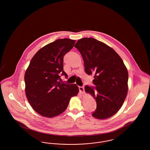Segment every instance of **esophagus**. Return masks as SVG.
<instances>
[{
	"mask_svg": "<svg viewBox=\"0 0 150 150\" xmlns=\"http://www.w3.org/2000/svg\"><path fill=\"white\" fill-rule=\"evenodd\" d=\"M79 92L82 94L84 93V86H79Z\"/></svg>",
	"mask_w": 150,
	"mask_h": 150,
	"instance_id": "obj_1",
	"label": "esophagus"
}]
</instances>
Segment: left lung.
<instances>
[{
  "label": "left lung",
  "mask_w": 150,
  "mask_h": 150,
  "mask_svg": "<svg viewBox=\"0 0 150 150\" xmlns=\"http://www.w3.org/2000/svg\"><path fill=\"white\" fill-rule=\"evenodd\" d=\"M75 47L83 57L85 72L94 76L96 86H85L96 100L92 116L99 119L111 117L121 108L128 90V72L122 59L112 48L93 38L79 39Z\"/></svg>",
  "instance_id": "left-lung-1"
}]
</instances>
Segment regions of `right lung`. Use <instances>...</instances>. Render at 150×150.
<instances>
[{"mask_svg": "<svg viewBox=\"0 0 150 150\" xmlns=\"http://www.w3.org/2000/svg\"><path fill=\"white\" fill-rule=\"evenodd\" d=\"M75 40L59 39L38 50L25 74V93L29 103L39 114L53 117L67 108L72 97L79 92L76 84L61 83L64 57L74 47Z\"/></svg>", "mask_w": 150, "mask_h": 150, "instance_id": "add662e5", "label": "right lung"}]
</instances>
